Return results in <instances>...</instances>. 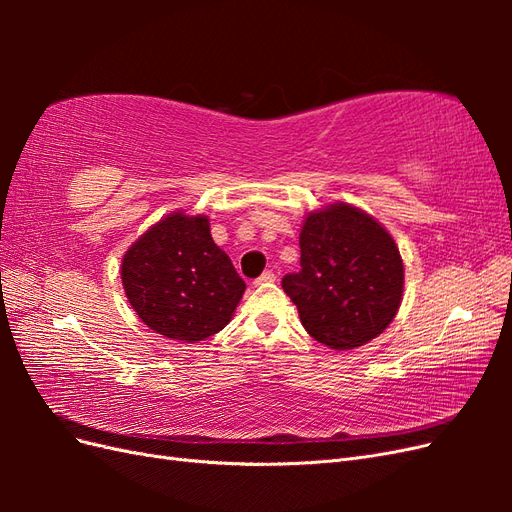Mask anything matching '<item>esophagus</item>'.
Masks as SVG:
<instances>
[{"label": "esophagus", "mask_w": 512, "mask_h": 512, "mask_svg": "<svg viewBox=\"0 0 512 512\" xmlns=\"http://www.w3.org/2000/svg\"><path fill=\"white\" fill-rule=\"evenodd\" d=\"M271 282H275V273L273 271H265V273H262L260 277H258V280L254 282L256 286H265V284H271Z\"/></svg>", "instance_id": "34e87169"}]
</instances>
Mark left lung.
<instances>
[{
  "mask_svg": "<svg viewBox=\"0 0 512 512\" xmlns=\"http://www.w3.org/2000/svg\"><path fill=\"white\" fill-rule=\"evenodd\" d=\"M301 271L282 280L305 331L333 350L365 346L393 322L404 260L376 218L348 203L305 215Z\"/></svg>",
  "mask_w": 512,
  "mask_h": 512,
  "instance_id": "1",
  "label": "left lung"
}]
</instances>
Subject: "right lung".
Returning a JSON list of instances; mask_svg holds the SVG:
<instances>
[{
	"label": "right lung",
	"mask_w": 512,
	"mask_h": 512,
	"mask_svg": "<svg viewBox=\"0 0 512 512\" xmlns=\"http://www.w3.org/2000/svg\"><path fill=\"white\" fill-rule=\"evenodd\" d=\"M121 284L151 331L190 344L222 331L245 292L207 215L185 211L168 213L128 247Z\"/></svg>",
	"instance_id": "add662e5"
}]
</instances>
